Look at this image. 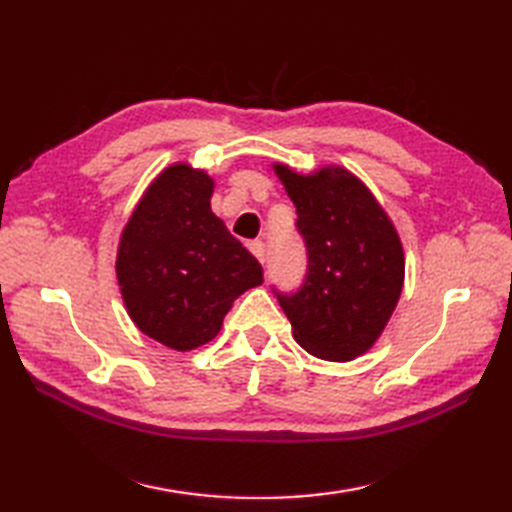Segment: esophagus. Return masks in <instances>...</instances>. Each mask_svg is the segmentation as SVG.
<instances>
[{
  "mask_svg": "<svg viewBox=\"0 0 512 512\" xmlns=\"http://www.w3.org/2000/svg\"><path fill=\"white\" fill-rule=\"evenodd\" d=\"M248 248H250V253H253L259 262H266V244L262 242V239H255V242H250L248 244Z\"/></svg>",
  "mask_w": 512,
  "mask_h": 512,
  "instance_id": "esophagus-1",
  "label": "esophagus"
}]
</instances>
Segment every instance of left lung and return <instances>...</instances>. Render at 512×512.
I'll return each mask as SVG.
<instances>
[{
  "instance_id": "1",
  "label": "left lung",
  "mask_w": 512,
  "mask_h": 512,
  "mask_svg": "<svg viewBox=\"0 0 512 512\" xmlns=\"http://www.w3.org/2000/svg\"><path fill=\"white\" fill-rule=\"evenodd\" d=\"M297 206L308 273L299 290L279 292L295 341L325 361H352L385 330L405 281L394 224L365 184L343 167L299 176L275 165Z\"/></svg>"
}]
</instances>
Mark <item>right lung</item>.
Wrapping results in <instances>:
<instances>
[{
    "mask_svg": "<svg viewBox=\"0 0 512 512\" xmlns=\"http://www.w3.org/2000/svg\"><path fill=\"white\" fill-rule=\"evenodd\" d=\"M211 193L204 171L171 165L149 184L118 244L129 317L178 352L215 339L233 301L264 281L257 259L211 211Z\"/></svg>",
    "mask_w": 512,
    "mask_h": 512,
    "instance_id": "1",
    "label": "right lung"
}]
</instances>
